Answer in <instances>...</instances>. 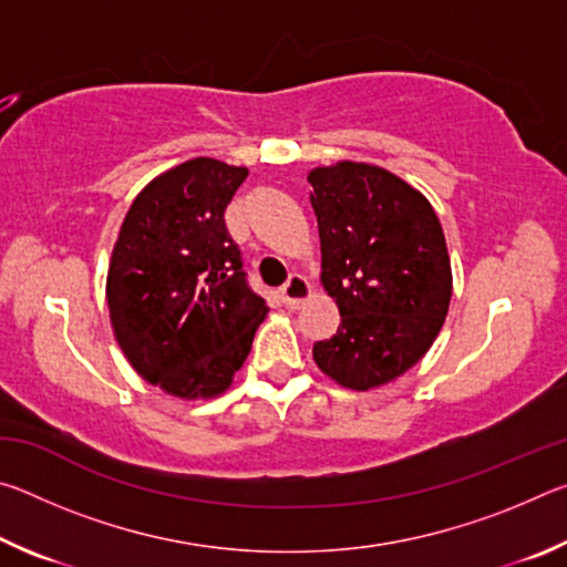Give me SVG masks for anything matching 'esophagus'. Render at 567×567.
Masks as SVG:
<instances>
[{
    "label": "esophagus",
    "instance_id": "1",
    "mask_svg": "<svg viewBox=\"0 0 567 567\" xmlns=\"http://www.w3.org/2000/svg\"><path fill=\"white\" fill-rule=\"evenodd\" d=\"M307 297H310V282L302 275H290V280L280 287V300L287 310H297Z\"/></svg>",
    "mask_w": 567,
    "mask_h": 567
}]
</instances>
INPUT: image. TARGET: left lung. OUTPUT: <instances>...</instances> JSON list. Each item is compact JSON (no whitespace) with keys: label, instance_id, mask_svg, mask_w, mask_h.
I'll use <instances>...</instances> for the list:
<instances>
[{"label":"left lung","instance_id":"left-lung-1","mask_svg":"<svg viewBox=\"0 0 567 567\" xmlns=\"http://www.w3.org/2000/svg\"><path fill=\"white\" fill-rule=\"evenodd\" d=\"M322 285L340 328L312 358L334 382L370 390L410 370L443 328L453 272L433 205L392 172L338 162L307 175Z\"/></svg>","mask_w":567,"mask_h":567}]
</instances>
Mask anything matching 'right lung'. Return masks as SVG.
I'll return each instance as SVG.
<instances>
[{
	"label": "right lung",
	"instance_id": "add662e5",
	"mask_svg": "<svg viewBox=\"0 0 567 567\" xmlns=\"http://www.w3.org/2000/svg\"><path fill=\"white\" fill-rule=\"evenodd\" d=\"M245 167L197 157L140 192L107 275L110 320L134 370L169 395L225 392L267 305L249 290L225 209Z\"/></svg>",
	"mask_w": 567,
	"mask_h": 567
}]
</instances>
